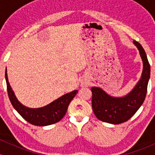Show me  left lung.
Here are the masks:
<instances>
[{"label": "left lung", "instance_id": "1", "mask_svg": "<svg viewBox=\"0 0 155 155\" xmlns=\"http://www.w3.org/2000/svg\"><path fill=\"white\" fill-rule=\"evenodd\" d=\"M133 43L139 50L143 68L141 78L132 91L125 97H113L102 89H91L92 110L96 117L103 122L114 124L123 123L136 114L145 100L150 77V65L142 46L135 40Z\"/></svg>", "mask_w": 155, "mask_h": 155}]
</instances>
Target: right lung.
Here are the masks:
<instances>
[{
    "mask_svg": "<svg viewBox=\"0 0 155 155\" xmlns=\"http://www.w3.org/2000/svg\"><path fill=\"white\" fill-rule=\"evenodd\" d=\"M5 77L8 95L13 107L27 122L37 126L49 125L61 120L66 113L69 104L78 92V90H74L71 92L65 94L44 107L29 108L21 104L16 98L15 93L12 91L8 83L6 69Z\"/></svg>",
    "mask_w": 155,
    "mask_h": 155,
    "instance_id": "obj_1",
    "label": "right lung"
}]
</instances>
